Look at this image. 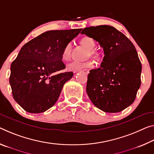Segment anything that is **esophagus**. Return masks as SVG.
I'll return each instance as SVG.
<instances>
[{
	"mask_svg": "<svg viewBox=\"0 0 154 154\" xmlns=\"http://www.w3.org/2000/svg\"><path fill=\"white\" fill-rule=\"evenodd\" d=\"M81 72H83L86 73V74H88V73H89V70H88V69H84V70H81Z\"/></svg>",
	"mask_w": 154,
	"mask_h": 154,
	"instance_id": "obj_1",
	"label": "esophagus"
}]
</instances>
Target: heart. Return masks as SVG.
<instances>
[{"label": "heart", "instance_id": "b5f03b06", "mask_svg": "<svg viewBox=\"0 0 154 154\" xmlns=\"http://www.w3.org/2000/svg\"><path fill=\"white\" fill-rule=\"evenodd\" d=\"M82 45L89 50V55H94L95 52L94 51V48L96 46V43H95L94 40L93 39L90 37H84L81 40ZM71 50H72V44L71 42L68 43L65 46L64 49L62 51V57L64 60H68L70 58V55H71ZM93 62L92 61H86V62H78V61H73L69 63L67 65V68L68 70L73 72H77L78 70H80L83 69V68H91L93 66Z\"/></svg>", "mask_w": 154, "mask_h": 154}]
</instances>
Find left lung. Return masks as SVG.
Wrapping results in <instances>:
<instances>
[{
    "label": "left lung",
    "instance_id": "left-lung-1",
    "mask_svg": "<svg viewBox=\"0 0 154 154\" xmlns=\"http://www.w3.org/2000/svg\"><path fill=\"white\" fill-rule=\"evenodd\" d=\"M82 34L98 42L104 51L101 67L90 70L86 92L101 110L114 113L133 103L140 86L142 70L135 46L113 26L84 28Z\"/></svg>",
    "mask_w": 154,
    "mask_h": 154
}]
</instances>
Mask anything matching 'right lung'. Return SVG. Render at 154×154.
<instances>
[{
    "label": "right lung",
    "mask_w": 154,
    "mask_h": 154,
    "mask_svg": "<svg viewBox=\"0 0 154 154\" xmlns=\"http://www.w3.org/2000/svg\"><path fill=\"white\" fill-rule=\"evenodd\" d=\"M82 29L48 31L25 44L11 63L9 84L15 101L29 113L53 106L72 72L64 69L62 53Z\"/></svg>",
    "instance_id": "1"
}]
</instances>
